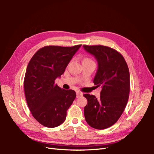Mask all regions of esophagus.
<instances>
[{
    "label": "esophagus",
    "instance_id": "obj_1",
    "mask_svg": "<svg viewBox=\"0 0 154 154\" xmlns=\"http://www.w3.org/2000/svg\"><path fill=\"white\" fill-rule=\"evenodd\" d=\"M82 95H83V93H81L80 92H77V97H79Z\"/></svg>",
    "mask_w": 154,
    "mask_h": 154
}]
</instances>
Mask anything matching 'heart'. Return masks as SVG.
<instances>
[{"label":"heart","mask_w":154,"mask_h":154,"mask_svg":"<svg viewBox=\"0 0 154 154\" xmlns=\"http://www.w3.org/2000/svg\"><path fill=\"white\" fill-rule=\"evenodd\" d=\"M83 61H92V60H91V59H89V58H85Z\"/></svg>","instance_id":"1"}]
</instances>
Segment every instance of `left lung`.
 I'll list each match as a JSON object with an SVG mask.
<instances>
[{
  "mask_svg": "<svg viewBox=\"0 0 154 154\" xmlns=\"http://www.w3.org/2000/svg\"><path fill=\"white\" fill-rule=\"evenodd\" d=\"M96 59L98 68L93 83L102 86L99 99L85 94L86 122L93 128L103 130L115 124L126 108L130 92V73L126 62L117 51L104 45H83Z\"/></svg>",
  "mask_w": 154,
  "mask_h": 154,
  "instance_id": "obj_1",
  "label": "left lung"
}]
</instances>
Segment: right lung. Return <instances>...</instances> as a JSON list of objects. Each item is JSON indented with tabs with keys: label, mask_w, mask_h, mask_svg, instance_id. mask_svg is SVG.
I'll list each match as a JSON object with an SVG mask.
<instances>
[{
	"label": "right lung",
	"mask_w": 154,
	"mask_h": 154,
	"mask_svg": "<svg viewBox=\"0 0 154 154\" xmlns=\"http://www.w3.org/2000/svg\"><path fill=\"white\" fill-rule=\"evenodd\" d=\"M81 46H45L29 62L24 81L26 99L32 116L44 126L61 125L76 97L75 91L61 89L55 80L63 74Z\"/></svg>",
	"instance_id": "add662e5"
}]
</instances>
